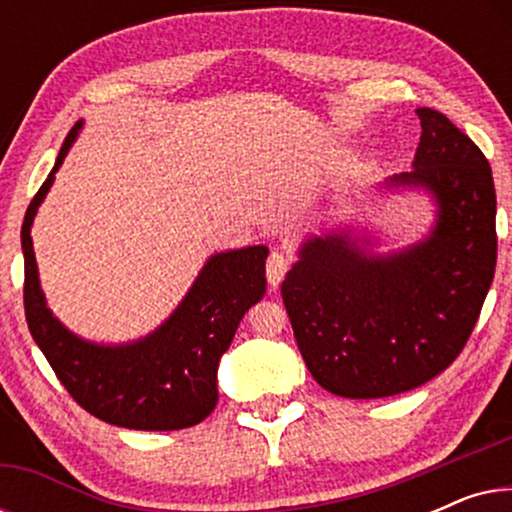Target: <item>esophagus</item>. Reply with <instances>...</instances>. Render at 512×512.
I'll return each instance as SVG.
<instances>
[{"label": "esophagus", "mask_w": 512, "mask_h": 512, "mask_svg": "<svg viewBox=\"0 0 512 512\" xmlns=\"http://www.w3.org/2000/svg\"><path fill=\"white\" fill-rule=\"evenodd\" d=\"M289 268H291V258L286 256L284 251H272L268 256V265H265V272H268V282L272 289H277L286 272H289Z\"/></svg>", "instance_id": "esophagus-1"}]
</instances>
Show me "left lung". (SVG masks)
<instances>
[{
  "label": "left lung",
  "instance_id": "1",
  "mask_svg": "<svg viewBox=\"0 0 512 512\" xmlns=\"http://www.w3.org/2000/svg\"><path fill=\"white\" fill-rule=\"evenodd\" d=\"M415 170L394 186L438 200L429 240L394 256H363L347 235L310 240L282 282L293 335L314 380L345 398L422 387L461 354L496 268L492 167L468 135L417 109Z\"/></svg>",
  "mask_w": 512,
  "mask_h": 512
}]
</instances>
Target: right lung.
Instances as JSON below:
<instances>
[{
  "instance_id": "right-lung-1",
  "label": "right lung",
  "mask_w": 512,
  "mask_h": 512,
  "mask_svg": "<svg viewBox=\"0 0 512 512\" xmlns=\"http://www.w3.org/2000/svg\"><path fill=\"white\" fill-rule=\"evenodd\" d=\"M79 128L81 121L69 130L20 230L27 326L62 387L93 417L137 431L188 429L216 408V368L244 314L265 296L268 249L247 247L209 258L177 312L135 345L100 347L79 340L46 307L30 237L37 207Z\"/></svg>"
}]
</instances>
